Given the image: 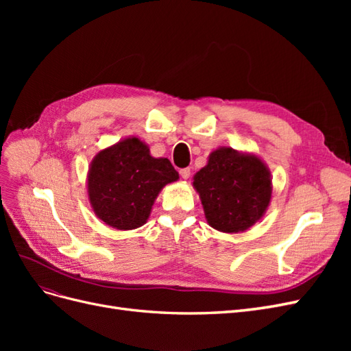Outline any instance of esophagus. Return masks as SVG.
<instances>
[{
	"label": "esophagus",
	"instance_id": "obj_1",
	"mask_svg": "<svg viewBox=\"0 0 351 351\" xmlns=\"http://www.w3.org/2000/svg\"><path fill=\"white\" fill-rule=\"evenodd\" d=\"M180 176H182V178L187 180L190 177V168H182V169H180Z\"/></svg>",
	"mask_w": 351,
	"mask_h": 351
}]
</instances>
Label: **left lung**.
<instances>
[{
  "mask_svg": "<svg viewBox=\"0 0 351 351\" xmlns=\"http://www.w3.org/2000/svg\"><path fill=\"white\" fill-rule=\"evenodd\" d=\"M208 224L222 232H243L263 217L272 178L262 159L232 147H218L193 177Z\"/></svg>",
  "mask_w": 351,
  "mask_h": 351,
  "instance_id": "8db88e82",
  "label": "left lung"
}]
</instances>
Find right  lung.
Wrapping results in <instances>:
<instances>
[{
    "label": "right lung",
    "instance_id": "1",
    "mask_svg": "<svg viewBox=\"0 0 351 351\" xmlns=\"http://www.w3.org/2000/svg\"><path fill=\"white\" fill-rule=\"evenodd\" d=\"M178 180L167 158H154L139 137L130 136L99 151L88 171V196L101 221L115 230L142 227L162 187Z\"/></svg>",
    "mask_w": 351,
    "mask_h": 351
}]
</instances>
